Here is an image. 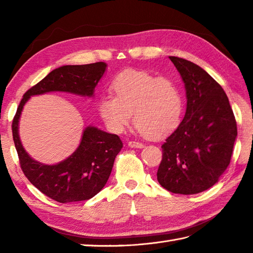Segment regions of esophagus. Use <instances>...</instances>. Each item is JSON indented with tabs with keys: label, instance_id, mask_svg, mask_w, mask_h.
I'll return each mask as SVG.
<instances>
[{
	"label": "esophagus",
	"instance_id": "esophagus-1",
	"mask_svg": "<svg viewBox=\"0 0 253 253\" xmlns=\"http://www.w3.org/2000/svg\"><path fill=\"white\" fill-rule=\"evenodd\" d=\"M128 147L130 148H138V149H141L143 148V143L142 142H139V141H128Z\"/></svg>",
	"mask_w": 253,
	"mask_h": 253
}]
</instances>
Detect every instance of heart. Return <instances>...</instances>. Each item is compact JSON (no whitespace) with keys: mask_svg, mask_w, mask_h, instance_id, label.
Instances as JSON below:
<instances>
[{"mask_svg":"<svg viewBox=\"0 0 253 253\" xmlns=\"http://www.w3.org/2000/svg\"><path fill=\"white\" fill-rule=\"evenodd\" d=\"M112 95L99 101V113L113 132L121 133L132 118L143 136L159 139L179 125L184 98L175 82L143 71L128 69L111 84Z\"/></svg>","mask_w":253,"mask_h":253,"instance_id":"b5f03b06","label":"heart"}]
</instances>
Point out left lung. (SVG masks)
I'll list each match as a JSON object with an SVG mask.
<instances>
[{
	"mask_svg": "<svg viewBox=\"0 0 253 253\" xmlns=\"http://www.w3.org/2000/svg\"><path fill=\"white\" fill-rule=\"evenodd\" d=\"M185 84L187 110L162 144L158 181L166 190L195 195L216 184L229 165L237 124L226 93L197 64L169 56Z\"/></svg>",
	"mask_w": 253,
	"mask_h": 253,
	"instance_id": "left-lung-1",
	"label": "left lung"
}]
</instances>
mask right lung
Masks as SVG:
<instances>
[{
	"mask_svg": "<svg viewBox=\"0 0 253 253\" xmlns=\"http://www.w3.org/2000/svg\"><path fill=\"white\" fill-rule=\"evenodd\" d=\"M105 68V63L98 62L54 69L27 91L14 116L13 139L21 170L43 195L60 203L88 200L101 191L111 175L123 142L117 135L102 131L95 127H87L82 142L71 157L55 165L41 164L32 160L21 146L18 135L20 113L31 95L50 91L92 96Z\"/></svg>",
	"mask_w": 253,
	"mask_h": 253,
	"instance_id": "add662e5",
	"label": "right lung"
}]
</instances>
